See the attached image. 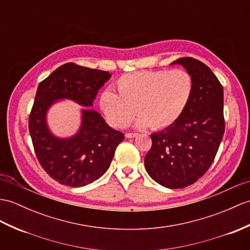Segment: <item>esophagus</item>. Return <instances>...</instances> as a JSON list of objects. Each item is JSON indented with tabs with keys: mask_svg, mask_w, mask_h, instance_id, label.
Listing matches in <instances>:
<instances>
[{
	"mask_svg": "<svg viewBox=\"0 0 250 250\" xmlns=\"http://www.w3.org/2000/svg\"><path fill=\"white\" fill-rule=\"evenodd\" d=\"M137 135H138L137 133H125L126 138H133V137H136Z\"/></svg>",
	"mask_w": 250,
	"mask_h": 250,
	"instance_id": "obj_1",
	"label": "esophagus"
}]
</instances>
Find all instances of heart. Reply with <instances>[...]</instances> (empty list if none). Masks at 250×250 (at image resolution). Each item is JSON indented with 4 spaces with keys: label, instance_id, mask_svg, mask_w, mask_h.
Returning a JSON list of instances; mask_svg holds the SVG:
<instances>
[{
    "label": "heart",
    "instance_id": "obj_1",
    "mask_svg": "<svg viewBox=\"0 0 250 250\" xmlns=\"http://www.w3.org/2000/svg\"><path fill=\"white\" fill-rule=\"evenodd\" d=\"M115 92L105 89L99 104L107 123L124 127L136 111L138 127L165 129L181 117L193 95L191 75L183 69L126 73L116 82Z\"/></svg>",
    "mask_w": 250,
    "mask_h": 250
}]
</instances>
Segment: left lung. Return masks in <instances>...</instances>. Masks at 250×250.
Listing matches in <instances>:
<instances>
[{"mask_svg": "<svg viewBox=\"0 0 250 250\" xmlns=\"http://www.w3.org/2000/svg\"><path fill=\"white\" fill-rule=\"evenodd\" d=\"M176 63L193 78V95L175 124L151 134L152 147L145 156L148 175L167 188L188 187L204 176L225 132L224 89L216 75L193 57Z\"/></svg>", "mask_w": 250, "mask_h": 250, "instance_id": "1", "label": "left lung"}]
</instances>
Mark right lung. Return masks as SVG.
<instances>
[{"instance_id": "1", "label": "right lung", "mask_w": 250, "mask_h": 250, "mask_svg": "<svg viewBox=\"0 0 250 250\" xmlns=\"http://www.w3.org/2000/svg\"><path fill=\"white\" fill-rule=\"evenodd\" d=\"M111 75L107 71L67 62L38 85L28 129L40 165L61 184L81 188L102 177L125 135L109 126L98 112L84 108L77 134L57 137L46 124V113L56 101L63 99L92 106L98 90Z\"/></svg>"}]
</instances>
